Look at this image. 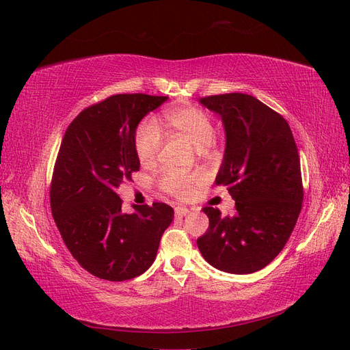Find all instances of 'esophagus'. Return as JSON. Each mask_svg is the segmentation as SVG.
Here are the masks:
<instances>
[{"instance_id": "esophagus-1", "label": "esophagus", "mask_w": 350, "mask_h": 350, "mask_svg": "<svg viewBox=\"0 0 350 350\" xmlns=\"http://www.w3.org/2000/svg\"><path fill=\"white\" fill-rule=\"evenodd\" d=\"M188 213H189V210L187 207H184V206L175 207V216L176 217H185Z\"/></svg>"}]
</instances>
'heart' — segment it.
<instances>
[{
  "mask_svg": "<svg viewBox=\"0 0 350 350\" xmlns=\"http://www.w3.org/2000/svg\"><path fill=\"white\" fill-rule=\"evenodd\" d=\"M165 120L167 125L176 133L183 134L191 142L197 150H203L213 140V122L210 116L200 108L184 105L166 111ZM163 135L159 125L153 120H146L139 125L134 135L135 154L143 165H149L156 161L161 152ZM201 181L198 174H183L176 171H165L159 179V184L166 193L184 198L193 193L196 185Z\"/></svg>",
  "mask_w": 350,
  "mask_h": 350,
  "instance_id": "b5f03b06",
  "label": "heart"
}]
</instances>
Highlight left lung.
I'll use <instances>...</instances> for the list:
<instances>
[{
	"label": "left lung",
	"instance_id": "obj_1",
	"mask_svg": "<svg viewBox=\"0 0 350 350\" xmlns=\"http://www.w3.org/2000/svg\"><path fill=\"white\" fill-rule=\"evenodd\" d=\"M225 126L226 147L216 185L228 188L237 213L204 207L208 229L197 239L217 270L248 274L266 267L288 242L301 213V161L289 124L245 93L201 98Z\"/></svg>",
	"mask_w": 350,
	"mask_h": 350
}]
</instances>
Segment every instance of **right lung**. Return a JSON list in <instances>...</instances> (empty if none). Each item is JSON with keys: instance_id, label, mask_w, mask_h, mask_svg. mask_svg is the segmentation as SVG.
Masks as SVG:
<instances>
[{"instance_id": "obj_1", "label": "right lung", "mask_w": 350, "mask_h": 350, "mask_svg": "<svg viewBox=\"0 0 350 350\" xmlns=\"http://www.w3.org/2000/svg\"><path fill=\"white\" fill-rule=\"evenodd\" d=\"M167 96L113 94L81 111L62 137L51 183V208L71 256L93 276L130 280L149 269L174 219L165 203L124 213L116 188L140 169L134 135Z\"/></svg>"}]
</instances>
